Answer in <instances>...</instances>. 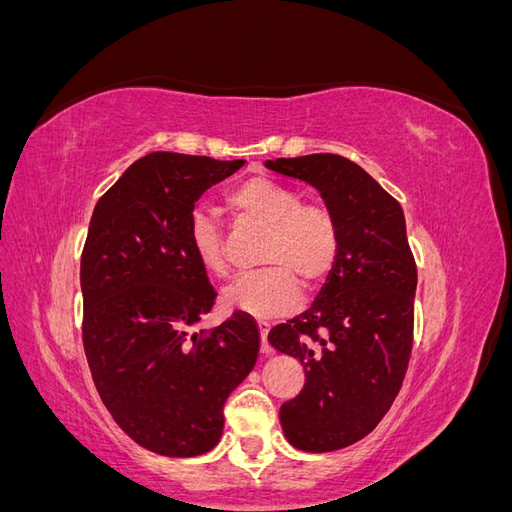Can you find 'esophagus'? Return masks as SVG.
Wrapping results in <instances>:
<instances>
[{"label":"esophagus","instance_id":"34e87169","mask_svg":"<svg viewBox=\"0 0 512 512\" xmlns=\"http://www.w3.org/2000/svg\"><path fill=\"white\" fill-rule=\"evenodd\" d=\"M258 331H260V352L262 354H271V348L267 344V335H269L267 322H258Z\"/></svg>","mask_w":512,"mask_h":512}]
</instances>
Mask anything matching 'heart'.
Segmentation results:
<instances>
[{"label":"heart","mask_w":512,"mask_h":512,"mask_svg":"<svg viewBox=\"0 0 512 512\" xmlns=\"http://www.w3.org/2000/svg\"><path fill=\"white\" fill-rule=\"evenodd\" d=\"M226 205L239 222L267 230L260 262L269 265L239 277L222 292L226 309L254 318L284 316L299 303V284L312 292L327 282L342 245L331 211L303 205L297 190L265 175L239 183L226 196ZM188 243L205 273L213 277L228 273L224 237L209 213H192Z\"/></svg>","instance_id":"obj_1"}]
</instances>
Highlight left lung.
<instances>
[{
    "instance_id": "8db88e82",
    "label": "left lung",
    "mask_w": 512,
    "mask_h": 512,
    "mask_svg": "<svg viewBox=\"0 0 512 512\" xmlns=\"http://www.w3.org/2000/svg\"><path fill=\"white\" fill-rule=\"evenodd\" d=\"M265 166L312 185L342 237L314 303L269 333L277 352L305 367L303 391L280 408L286 440L305 453H331L376 429L406 376L416 292L406 218L376 179L335 153Z\"/></svg>"
}]
</instances>
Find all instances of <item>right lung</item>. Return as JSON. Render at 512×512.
<instances>
[{"label":"right lung","mask_w":512,"mask_h":512,"mask_svg":"<svg viewBox=\"0 0 512 512\" xmlns=\"http://www.w3.org/2000/svg\"><path fill=\"white\" fill-rule=\"evenodd\" d=\"M243 160L158 151L134 162L94 209L81 258L83 346L102 404L128 436L164 457L220 442L228 395L258 359L254 320L235 312L190 333L215 303L190 252L198 198Z\"/></svg>","instance_id":"1"}]
</instances>
